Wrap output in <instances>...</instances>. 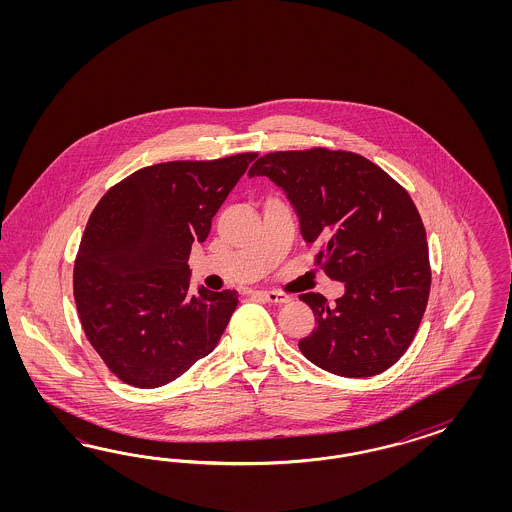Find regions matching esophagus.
I'll return each instance as SVG.
<instances>
[{
	"label": "esophagus",
	"mask_w": 512,
	"mask_h": 512,
	"mask_svg": "<svg viewBox=\"0 0 512 512\" xmlns=\"http://www.w3.org/2000/svg\"><path fill=\"white\" fill-rule=\"evenodd\" d=\"M257 295L261 296L266 302H274V304H287L291 298L285 295V293H279V291H259Z\"/></svg>",
	"instance_id": "1"
}]
</instances>
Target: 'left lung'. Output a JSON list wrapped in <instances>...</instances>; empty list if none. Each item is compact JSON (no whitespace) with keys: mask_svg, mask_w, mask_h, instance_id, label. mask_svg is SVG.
Segmentation results:
<instances>
[{"mask_svg":"<svg viewBox=\"0 0 512 512\" xmlns=\"http://www.w3.org/2000/svg\"><path fill=\"white\" fill-rule=\"evenodd\" d=\"M249 178L266 176L295 208L300 233L345 293L328 306L300 296L317 328L298 341L302 355L341 377H372L398 362L419 330L432 270L415 202L370 159L326 148L259 157Z\"/></svg>","mask_w":512,"mask_h":512,"instance_id":"obj_1","label":"left lung"}]
</instances>
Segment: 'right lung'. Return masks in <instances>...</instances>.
I'll return each instance as SVG.
<instances>
[{"label": "right lung", "mask_w": 512, "mask_h": 512, "mask_svg": "<svg viewBox=\"0 0 512 512\" xmlns=\"http://www.w3.org/2000/svg\"><path fill=\"white\" fill-rule=\"evenodd\" d=\"M257 154L169 161L110 187L88 219L73 291L84 334L127 385L157 388L210 355L236 291L189 295V253Z\"/></svg>", "instance_id": "obj_1"}]
</instances>
